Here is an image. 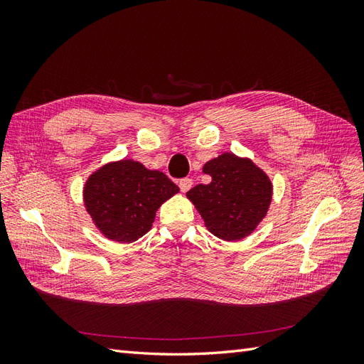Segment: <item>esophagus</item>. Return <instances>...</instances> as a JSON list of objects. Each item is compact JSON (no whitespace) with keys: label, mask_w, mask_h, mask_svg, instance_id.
Wrapping results in <instances>:
<instances>
[{"label":"esophagus","mask_w":364,"mask_h":364,"mask_svg":"<svg viewBox=\"0 0 364 364\" xmlns=\"http://www.w3.org/2000/svg\"><path fill=\"white\" fill-rule=\"evenodd\" d=\"M179 186H181V191L182 193L190 191V188L193 186V181L190 178H183V179L179 181Z\"/></svg>","instance_id":"34e87169"}]
</instances>
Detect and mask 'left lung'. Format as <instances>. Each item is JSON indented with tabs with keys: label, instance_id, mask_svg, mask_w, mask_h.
<instances>
[{
	"label": "left lung",
	"instance_id": "left-lung-1",
	"mask_svg": "<svg viewBox=\"0 0 364 364\" xmlns=\"http://www.w3.org/2000/svg\"><path fill=\"white\" fill-rule=\"evenodd\" d=\"M211 182L186 193L202 215L206 229L225 241L250 235L266 217L273 185L269 176L249 158L223 153L203 165Z\"/></svg>",
	"mask_w": 364,
	"mask_h": 364
}]
</instances>
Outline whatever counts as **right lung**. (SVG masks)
<instances>
[{
    "mask_svg": "<svg viewBox=\"0 0 364 364\" xmlns=\"http://www.w3.org/2000/svg\"><path fill=\"white\" fill-rule=\"evenodd\" d=\"M179 186L158 170L132 159L107 162L87 178L83 202L100 232L117 243H132L151 229L159 206Z\"/></svg>",
    "mask_w": 364,
    "mask_h": 364,
    "instance_id": "1",
    "label": "right lung"
}]
</instances>
